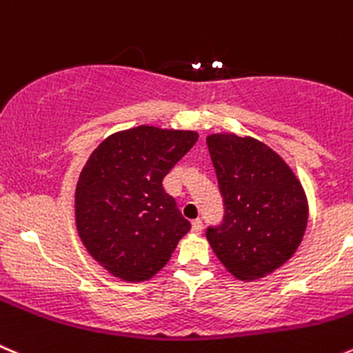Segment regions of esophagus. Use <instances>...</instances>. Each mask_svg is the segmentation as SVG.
<instances>
[{"label": "esophagus", "mask_w": 353, "mask_h": 353, "mask_svg": "<svg viewBox=\"0 0 353 353\" xmlns=\"http://www.w3.org/2000/svg\"><path fill=\"white\" fill-rule=\"evenodd\" d=\"M192 230L196 234L203 232V220H201V218H196V220L192 221Z\"/></svg>", "instance_id": "obj_1"}]
</instances>
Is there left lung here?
<instances>
[{
    "mask_svg": "<svg viewBox=\"0 0 353 353\" xmlns=\"http://www.w3.org/2000/svg\"><path fill=\"white\" fill-rule=\"evenodd\" d=\"M206 142L225 213L220 225L208 227L206 237L237 279H260L300 246L307 197L291 168L265 143L232 133L210 135Z\"/></svg>",
    "mask_w": 353,
    "mask_h": 353,
    "instance_id": "1",
    "label": "left lung"
}]
</instances>
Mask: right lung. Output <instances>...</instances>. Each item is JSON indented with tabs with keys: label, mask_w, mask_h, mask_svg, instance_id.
<instances>
[{
	"label": "right lung",
	"mask_w": 353,
	"mask_h": 353,
	"mask_svg": "<svg viewBox=\"0 0 353 353\" xmlns=\"http://www.w3.org/2000/svg\"><path fill=\"white\" fill-rule=\"evenodd\" d=\"M196 142V132L137 126L110 135L86 161L76 187V227L114 277L150 279L190 230L163 180Z\"/></svg>",
	"instance_id": "1"
}]
</instances>
